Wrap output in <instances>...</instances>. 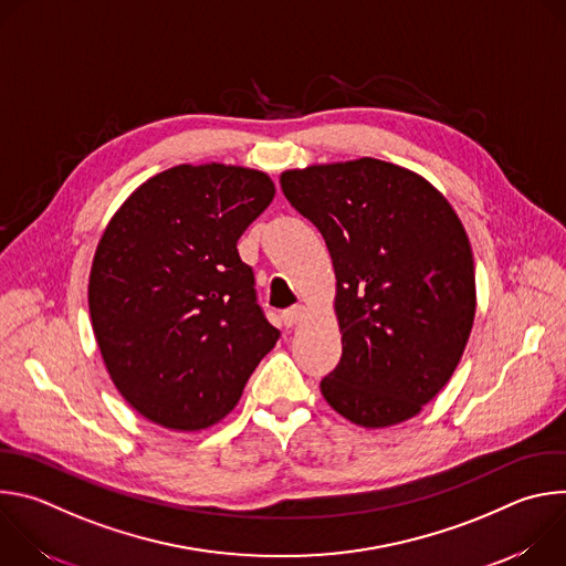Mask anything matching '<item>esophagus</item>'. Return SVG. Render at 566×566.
<instances>
[{
  "label": "esophagus",
  "mask_w": 566,
  "mask_h": 566,
  "mask_svg": "<svg viewBox=\"0 0 566 566\" xmlns=\"http://www.w3.org/2000/svg\"><path fill=\"white\" fill-rule=\"evenodd\" d=\"M304 313H306V308L302 304H295V306L282 311V322L286 327H293V325H297V322H302Z\"/></svg>",
  "instance_id": "1"
}]
</instances>
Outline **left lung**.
<instances>
[{
	"label": "left lung",
	"instance_id": "left-lung-1",
	"mask_svg": "<svg viewBox=\"0 0 566 566\" xmlns=\"http://www.w3.org/2000/svg\"><path fill=\"white\" fill-rule=\"evenodd\" d=\"M280 184L336 271L343 356L322 396L363 428L417 417L457 369L474 319L457 212L423 177L369 156L289 170Z\"/></svg>",
	"mask_w": 566,
	"mask_h": 566
}]
</instances>
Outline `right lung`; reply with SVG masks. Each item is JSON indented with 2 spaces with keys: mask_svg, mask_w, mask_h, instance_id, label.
Returning a JSON list of instances; mask_svg holds the SVG:
<instances>
[{
  "mask_svg": "<svg viewBox=\"0 0 566 566\" xmlns=\"http://www.w3.org/2000/svg\"><path fill=\"white\" fill-rule=\"evenodd\" d=\"M269 175L177 166L136 188L105 228L90 313L107 371L156 426L219 423L280 332L258 304L237 239L269 208Z\"/></svg>",
  "mask_w": 566,
  "mask_h": 566,
  "instance_id": "obj_1",
  "label": "right lung"
}]
</instances>
